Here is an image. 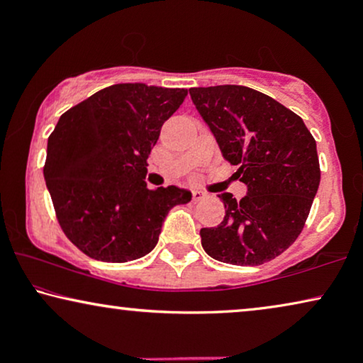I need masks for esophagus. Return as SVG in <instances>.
<instances>
[{
	"label": "esophagus",
	"mask_w": 363,
	"mask_h": 363,
	"mask_svg": "<svg viewBox=\"0 0 363 363\" xmlns=\"http://www.w3.org/2000/svg\"><path fill=\"white\" fill-rule=\"evenodd\" d=\"M205 196H206V191L198 190V188H195V190H193V200H195V201H200Z\"/></svg>",
	"instance_id": "esophagus-1"
}]
</instances>
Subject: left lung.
Masks as SVG:
<instances>
[{
	"mask_svg": "<svg viewBox=\"0 0 363 363\" xmlns=\"http://www.w3.org/2000/svg\"><path fill=\"white\" fill-rule=\"evenodd\" d=\"M190 96L247 186L240 201L218 195L226 215L201 228L203 250L228 264H264L297 240L309 216L320 183L314 137L299 116L251 87H191Z\"/></svg>",
	"mask_w": 363,
	"mask_h": 363,
	"instance_id": "1",
	"label": "left lung"
}]
</instances>
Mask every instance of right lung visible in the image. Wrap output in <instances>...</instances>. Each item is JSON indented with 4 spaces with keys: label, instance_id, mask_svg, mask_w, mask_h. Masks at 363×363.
Returning <instances> with one entry per match:
<instances>
[{
    "label": "right lung",
    "instance_id": "obj_1",
    "mask_svg": "<svg viewBox=\"0 0 363 363\" xmlns=\"http://www.w3.org/2000/svg\"><path fill=\"white\" fill-rule=\"evenodd\" d=\"M186 96V89L116 84L59 118L44 180L62 231L89 257L127 262L148 255L168 211L191 200L185 188L145 183L162 125Z\"/></svg>",
    "mask_w": 363,
    "mask_h": 363
}]
</instances>
